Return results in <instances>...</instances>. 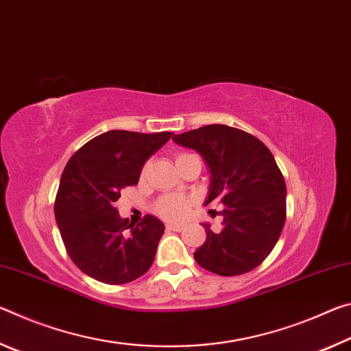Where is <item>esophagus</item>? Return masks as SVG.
I'll use <instances>...</instances> for the list:
<instances>
[{"label": "esophagus", "instance_id": "esophagus-1", "mask_svg": "<svg viewBox=\"0 0 351 351\" xmlns=\"http://www.w3.org/2000/svg\"><path fill=\"white\" fill-rule=\"evenodd\" d=\"M166 228L172 230V232H180L183 226H182V223H177V222H168V223H166Z\"/></svg>", "mask_w": 351, "mask_h": 351}]
</instances>
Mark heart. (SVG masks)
<instances>
[{
    "label": "heart",
    "instance_id": "obj_1",
    "mask_svg": "<svg viewBox=\"0 0 351 351\" xmlns=\"http://www.w3.org/2000/svg\"><path fill=\"white\" fill-rule=\"evenodd\" d=\"M188 154H180L179 157L176 158V162L179 158L186 157ZM189 208V200L179 194H166V196L160 197L158 202L155 204V211L165 217V219H180L186 215Z\"/></svg>",
    "mask_w": 351,
    "mask_h": 351
}]
</instances>
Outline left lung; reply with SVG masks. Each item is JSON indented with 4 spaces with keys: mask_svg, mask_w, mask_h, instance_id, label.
<instances>
[{
    "mask_svg": "<svg viewBox=\"0 0 351 351\" xmlns=\"http://www.w3.org/2000/svg\"><path fill=\"white\" fill-rule=\"evenodd\" d=\"M172 140L202 155L210 169L205 205L219 199L222 230L202 226L206 241L194 260L206 271L233 277L266 260L286 221V183L271 151L254 135L223 124L174 135Z\"/></svg>",
    "mask_w": 351,
    "mask_h": 351,
    "instance_id": "8db88e82",
    "label": "left lung"
}]
</instances>
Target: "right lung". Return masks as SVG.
I'll use <instances>...</instances> for the list:
<instances>
[{"mask_svg":"<svg viewBox=\"0 0 351 351\" xmlns=\"http://www.w3.org/2000/svg\"><path fill=\"white\" fill-rule=\"evenodd\" d=\"M171 136V132L110 130L90 140L66 163L56 196V221L68 255L88 277L124 285L152 266L163 222L146 215L136 226L129 223L114 202L124 186L136 185L143 166Z\"/></svg>","mask_w":351,"mask_h":351,"instance_id":"obj_1","label":"right lung"}]
</instances>
